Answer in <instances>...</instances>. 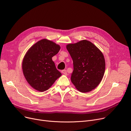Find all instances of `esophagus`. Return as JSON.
<instances>
[{
  "label": "esophagus",
  "instance_id": "34e87169",
  "mask_svg": "<svg viewBox=\"0 0 131 131\" xmlns=\"http://www.w3.org/2000/svg\"><path fill=\"white\" fill-rule=\"evenodd\" d=\"M61 73H63V74L65 75H67V71L66 70H62L61 71Z\"/></svg>",
  "mask_w": 131,
  "mask_h": 131
}]
</instances>
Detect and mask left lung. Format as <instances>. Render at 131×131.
I'll use <instances>...</instances> for the list:
<instances>
[{"instance_id": "left-lung-1", "label": "left lung", "mask_w": 131, "mask_h": 131, "mask_svg": "<svg viewBox=\"0 0 131 131\" xmlns=\"http://www.w3.org/2000/svg\"><path fill=\"white\" fill-rule=\"evenodd\" d=\"M73 61L71 81L81 92L91 91L101 81L105 60L101 51L90 41L83 40L66 46Z\"/></svg>"}]
</instances>
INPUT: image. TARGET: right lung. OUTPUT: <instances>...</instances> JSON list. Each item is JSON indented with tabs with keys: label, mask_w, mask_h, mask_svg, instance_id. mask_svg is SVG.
I'll return each instance as SVG.
<instances>
[{
	"label": "right lung",
	"mask_w": 131,
	"mask_h": 131,
	"mask_svg": "<svg viewBox=\"0 0 131 131\" xmlns=\"http://www.w3.org/2000/svg\"><path fill=\"white\" fill-rule=\"evenodd\" d=\"M60 49L59 45L42 39L26 53L22 62L23 72L27 82L34 89L40 92L47 90L61 75L52 60Z\"/></svg>",
	"instance_id": "1"
}]
</instances>
